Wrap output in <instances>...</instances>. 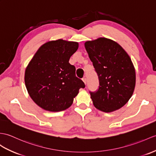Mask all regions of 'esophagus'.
Wrapping results in <instances>:
<instances>
[{
	"instance_id": "34e87169",
	"label": "esophagus",
	"mask_w": 156,
	"mask_h": 156,
	"mask_svg": "<svg viewBox=\"0 0 156 156\" xmlns=\"http://www.w3.org/2000/svg\"><path fill=\"white\" fill-rule=\"evenodd\" d=\"M82 80H83V82H84V84H86V82H87V80H86V78L85 77H84V78H82Z\"/></svg>"
}]
</instances>
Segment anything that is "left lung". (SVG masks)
<instances>
[{"instance_id":"obj_1","label":"left lung","mask_w":156,"mask_h":156,"mask_svg":"<svg viewBox=\"0 0 156 156\" xmlns=\"http://www.w3.org/2000/svg\"><path fill=\"white\" fill-rule=\"evenodd\" d=\"M84 45L99 80L98 89L90 91L94 106L104 112L119 109L128 102L135 88L131 59L117 42L106 38L87 41Z\"/></svg>"}]
</instances>
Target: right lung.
I'll list each match as a JSON object with an SVG mask.
<instances>
[{
    "mask_svg": "<svg viewBox=\"0 0 156 156\" xmlns=\"http://www.w3.org/2000/svg\"><path fill=\"white\" fill-rule=\"evenodd\" d=\"M78 43L60 39L40 47L25 71L29 95L38 106L50 112L69 108L80 88H85L76 76V68L69 63Z\"/></svg>",
    "mask_w": 156,
    "mask_h": 156,
    "instance_id": "1",
    "label": "right lung"
}]
</instances>
